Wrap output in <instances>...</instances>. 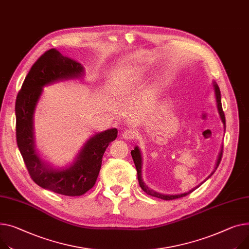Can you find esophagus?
Masks as SVG:
<instances>
[{
  "label": "esophagus",
  "instance_id": "1",
  "mask_svg": "<svg viewBox=\"0 0 249 249\" xmlns=\"http://www.w3.org/2000/svg\"><path fill=\"white\" fill-rule=\"evenodd\" d=\"M121 136H122V138H124L126 140H131L135 137V131L132 129H126L122 132Z\"/></svg>",
  "mask_w": 249,
  "mask_h": 249
}]
</instances>
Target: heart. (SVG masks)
Wrapping results in <instances>:
<instances>
[{
	"label": "heart",
	"mask_w": 249,
	"mask_h": 249,
	"mask_svg": "<svg viewBox=\"0 0 249 249\" xmlns=\"http://www.w3.org/2000/svg\"><path fill=\"white\" fill-rule=\"evenodd\" d=\"M124 76H125V75H121V78H123V77H124Z\"/></svg>",
	"instance_id": "b5f03b06"
}]
</instances>
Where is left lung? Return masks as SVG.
Wrapping results in <instances>:
<instances>
[{
  "instance_id": "8db88e82",
  "label": "left lung",
  "mask_w": 249,
  "mask_h": 249,
  "mask_svg": "<svg viewBox=\"0 0 249 249\" xmlns=\"http://www.w3.org/2000/svg\"><path fill=\"white\" fill-rule=\"evenodd\" d=\"M213 87H214V93H215V99H216V104H217V110H218V113H219V116H220V119L224 125V129H225V116H224V112L222 110V105H221V95H220V90H219V87L218 85L216 84V83L213 82ZM131 155H132V158H133V161H134V164H135V167H136V170H137V177H138V182H139V185L140 187L142 188V190L144 192H146L148 195H151V196H154V197H157V198H161V199L163 200H173V199H176V198H180V197H184L188 194H190L191 192H193L195 189H197L198 187H199L202 183H200L198 186L194 187L193 189L189 190L188 192H185V193H181V194H175V195H170V194H162V193H159V192H156L150 188H148L146 186V184L143 182V179H142V155H141V151L138 146H136L134 148V150L131 151ZM221 158H222V147H221V150L219 152V155H218V158H217V161H216V165H215V168L213 170V172L206 178V180L208 178L211 177V175L215 172V170L217 169L218 165L220 164V161H221Z\"/></svg>"
}]
</instances>
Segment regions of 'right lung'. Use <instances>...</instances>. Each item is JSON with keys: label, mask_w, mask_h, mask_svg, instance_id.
I'll return each instance as SVG.
<instances>
[{"label": "right lung", "mask_w": 249, "mask_h": 249, "mask_svg": "<svg viewBox=\"0 0 249 249\" xmlns=\"http://www.w3.org/2000/svg\"><path fill=\"white\" fill-rule=\"evenodd\" d=\"M83 75L84 68L80 63L51 49L32 66L16 99L17 144L31 178L42 188L66 196L83 195L95 185L106 148L118 133L116 128L96 133L84 144L71 166L66 168H53L38 155L34 113L43 87Z\"/></svg>", "instance_id": "right-lung-1"}]
</instances>
